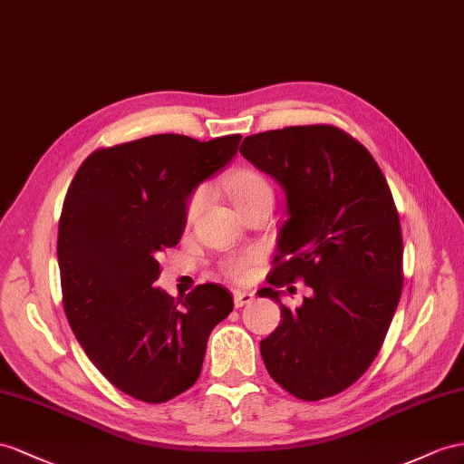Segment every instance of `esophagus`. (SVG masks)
<instances>
[{"label":"esophagus","mask_w":464,"mask_h":464,"mask_svg":"<svg viewBox=\"0 0 464 464\" xmlns=\"http://www.w3.org/2000/svg\"><path fill=\"white\" fill-rule=\"evenodd\" d=\"M253 300H255V292H248V290H235L233 292L235 307H243L246 304H251Z\"/></svg>","instance_id":"34e87169"}]
</instances>
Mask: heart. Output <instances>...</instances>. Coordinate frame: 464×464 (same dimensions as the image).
<instances>
[{
  "label": "heart",
  "instance_id": "b5f03b06",
  "mask_svg": "<svg viewBox=\"0 0 464 464\" xmlns=\"http://www.w3.org/2000/svg\"><path fill=\"white\" fill-rule=\"evenodd\" d=\"M229 196L237 209H243L246 206L255 204L260 199H272V186L265 174L253 169H241L231 174L229 178ZM206 204V188H198L196 192L188 198L186 204V221L192 223L198 213ZM225 275L235 280H241L251 270V256H233L223 265Z\"/></svg>",
  "mask_w": 464,
  "mask_h": 464
}]
</instances>
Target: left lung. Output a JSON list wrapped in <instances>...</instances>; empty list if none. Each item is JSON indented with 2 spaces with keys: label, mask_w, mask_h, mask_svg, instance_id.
<instances>
[{
  "label": "left lung",
  "mask_w": 464,
  "mask_h": 464,
  "mask_svg": "<svg viewBox=\"0 0 464 464\" xmlns=\"http://www.w3.org/2000/svg\"><path fill=\"white\" fill-rule=\"evenodd\" d=\"M239 150L286 194L272 288L258 290L280 304L282 317L260 341L265 366L295 398L335 396L372 364L400 302L394 198L372 154L334 125L265 130L245 137ZM298 277L313 295L290 311L276 288Z\"/></svg>",
  "instance_id": "8db88e82"
}]
</instances>
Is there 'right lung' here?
Returning a JSON list of instances; mask_svg holds the SVG:
<instances>
[{
	"mask_svg": "<svg viewBox=\"0 0 464 464\" xmlns=\"http://www.w3.org/2000/svg\"><path fill=\"white\" fill-rule=\"evenodd\" d=\"M239 140L166 133L98 149L68 188L56 245L64 312L88 359L130 398L162 403L194 386L211 329L233 312L219 284L178 300L152 284L189 194Z\"/></svg>",
	"mask_w": 464,
	"mask_h": 464,
	"instance_id": "add662e5",
	"label": "right lung"
}]
</instances>
